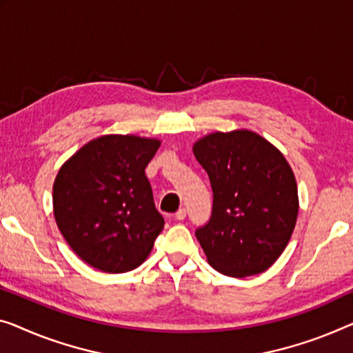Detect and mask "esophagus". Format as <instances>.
Wrapping results in <instances>:
<instances>
[{
    "label": "esophagus",
    "mask_w": 353,
    "mask_h": 353,
    "mask_svg": "<svg viewBox=\"0 0 353 353\" xmlns=\"http://www.w3.org/2000/svg\"><path fill=\"white\" fill-rule=\"evenodd\" d=\"M174 217H176V220H183V219L187 217V209H185V208H181V209H179L177 212H176Z\"/></svg>",
    "instance_id": "obj_1"
}]
</instances>
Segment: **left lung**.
Instances as JSON below:
<instances>
[{"instance_id": "left-lung-1", "label": "left lung", "mask_w": 353, "mask_h": 353, "mask_svg": "<svg viewBox=\"0 0 353 353\" xmlns=\"http://www.w3.org/2000/svg\"><path fill=\"white\" fill-rule=\"evenodd\" d=\"M212 187V214L196 228L209 265L231 277L260 274L292 238L298 190L283 155L261 136L214 133L193 147Z\"/></svg>"}]
</instances>
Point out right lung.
<instances>
[{
  "label": "right lung",
  "mask_w": 353,
  "mask_h": 353,
  "mask_svg": "<svg viewBox=\"0 0 353 353\" xmlns=\"http://www.w3.org/2000/svg\"><path fill=\"white\" fill-rule=\"evenodd\" d=\"M160 141L109 134L68 160L54 183V214L79 259L104 272H126L150 254L165 219L145 166Z\"/></svg>",
  "instance_id": "right-lung-1"
}]
</instances>
